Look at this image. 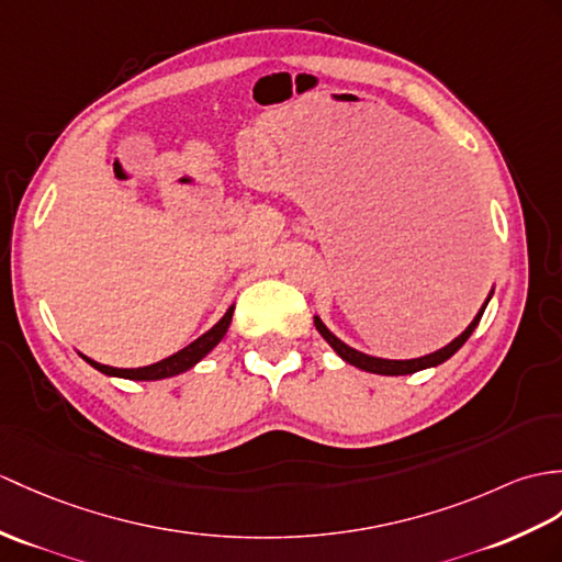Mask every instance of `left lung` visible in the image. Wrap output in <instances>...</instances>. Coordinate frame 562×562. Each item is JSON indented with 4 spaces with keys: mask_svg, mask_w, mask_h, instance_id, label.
I'll use <instances>...</instances> for the list:
<instances>
[{
    "mask_svg": "<svg viewBox=\"0 0 562 562\" xmlns=\"http://www.w3.org/2000/svg\"><path fill=\"white\" fill-rule=\"evenodd\" d=\"M491 296H493V290H491L488 299H491ZM488 299L484 302V306L479 308L476 318L467 325V330H464L460 337H454V340H452L450 345H446L442 349L434 351V355H426V357H419V359H407V361L378 359V357L363 355V351L351 349V347L345 345L342 340H337V337H335L328 328H325V323H323L318 316H313V323H316V330L323 335V340L328 342L347 363H351V367H357V369H361V371H369V373H378V375H407V373L424 371V369H430V367H438V363H442V361H448V359L454 355V351H458V349L469 340V335L474 333V328L479 325L481 316H484Z\"/></svg>",
    "mask_w": 562,
    "mask_h": 562,
    "instance_id": "left-lung-1",
    "label": "left lung"
}]
</instances>
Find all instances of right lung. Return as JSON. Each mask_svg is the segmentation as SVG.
<instances>
[{
    "label": "right lung",
    "mask_w": 562,
    "mask_h": 562,
    "mask_svg": "<svg viewBox=\"0 0 562 562\" xmlns=\"http://www.w3.org/2000/svg\"><path fill=\"white\" fill-rule=\"evenodd\" d=\"M232 313H234V306H229L227 308V313L225 316H222L211 330L207 333H203L199 340H193L189 347H184V349H179L177 355H172V357H167V359H162V361H158V363H150V367H140V369H114V367H104V363H98V361H93V359H88V357H83L90 367L93 369H98L100 373H104V375H116V378H128V381H160V378H169V375H179V373H184V371H189V369H193L195 363H199L207 351H211L222 337H225V333H227V328H229V323H232Z\"/></svg>",
    "instance_id": "add662e5"
}]
</instances>
